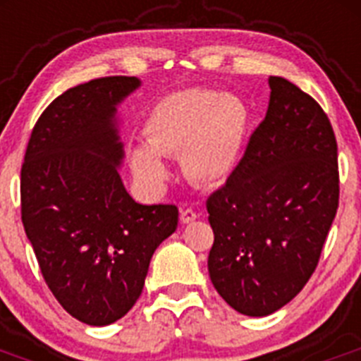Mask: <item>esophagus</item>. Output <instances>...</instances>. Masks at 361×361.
I'll return each mask as SVG.
<instances>
[{
	"mask_svg": "<svg viewBox=\"0 0 361 361\" xmlns=\"http://www.w3.org/2000/svg\"><path fill=\"white\" fill-rule=\"evenodd\" d=\"M199 219V213L193 212V209H183L180 212V220H183V224H190V222H193V220Z\"/></svg>",
	"mask_w": 361,
	"mask_h": 361,
	"instance_id": "esophagus-1",
	"label": "esophagus"
}]
</instances>
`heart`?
I'll return each mask as SVG.
<instances>
[{
	"mask_svg": "<svg viewBox=\"0 0 361 361\" xmlns=\"http://www.w3.org/2000/svg\"><path fill=\"white\" fill-rule=\"evenodd\" d=\"M250 108L238 95L186 88L159 99L142 135L146 145L130 149L135 177L161 186L168 177L161 157L177 155L191 183L215 186L235 171L250 132Z\"/></svg>",
	"mask_w": 361,
	"mask_h": 361,
	"instance_id": "obj_1",
	"label": "heart"
}]
</instances>
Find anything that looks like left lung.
Listing matches in <instances>:
<instances>
[{"label":"left lung","instance_id":"left-lung-1","mask_svg":"<svg viewBox=\"0 0 361 361\" xmlns=\"http://www.w3.org/2000/svg\"><path fill=\"white\" fill-rule=\"evenodd\" d=\"M269 106L226 186L206 202L213 228L208 271L245 317L289 304L317 269L338 209V146L320 104L269 78Z\"/></svg>","mask_w":361,"mask_h":361}]
</instances>
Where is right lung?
<instances>
[{
  "instance_id": "1",
  "label": "right lung",
  "mask_w": 361,
  "mask_h": 361,
  "mask_svg": "<svg viewBox=\"0 0 361 361\" xmlns=\"http://www.w3.org/2000/svg\"><path fill=\"white\" fill-rule=\"evenodd\" d=\"M139 86L114 75L54 99L21 168V220L44 282L68 314L97 327L133 307L178 222L177 206L135 202L121 180L117 106Z\"/></svg>"
}]
</instances>
